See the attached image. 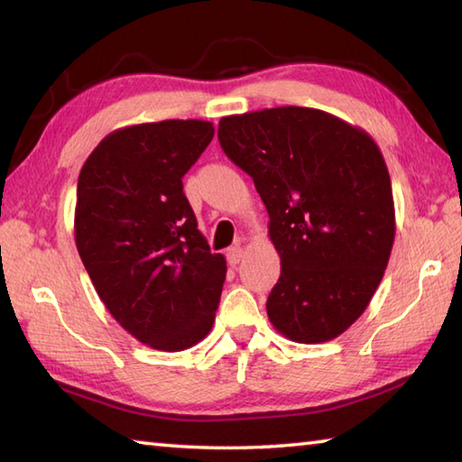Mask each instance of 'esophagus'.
Returning <instances> with one entry per match:
<instances>
[{
    "mask_svg": "<svg viewBox=\"0 0 462 462\" xmlns=\"http://www.w3.org/2000/svg\"><path fill=\"white\" fill-rule=\"evenodd\" d=\"M241 257H243V247L241 245H233V247H229L227 249V261H229V265H237L239 261H241Z\"/></svg>",
    "mask_w": 462,
    "mask_h": 462,
    "instance_id": "34e87169",
    "label": "esophagus"
}]
</instances>
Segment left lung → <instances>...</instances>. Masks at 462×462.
I'll return each mask as SVG.
<instances>
[{
  "instance_id": "8db88e82",
  "label": "left lung",
  "mask_w": 462,
  "mask_h": 462,
  "mask_svg": "<svg viewBox=\"0 0 462 462\" xmlns=\"http://www.w3.org/2000/svg\"><path fill=\"white\" fill-rule=\"evenodd\" d=\"M219 143L269 213L282 259L269 321L300 344L337 337L368 308L394 243L393 185L376 143L301 106L225 116Z\"/></svg>"
}]
</instances>
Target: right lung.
<instances>
[{"label":"right lung","instance_id":"right-lung-1","mask_svg":"<svg viewBox=\"0 0 462 462\" xmlns=\"http://www.w3.org/2000/svg\"><path fill=\"white\" fill-rule=\"evenodd\" d=\"M213 134L205 120L120 128L78 177V254L112 318L154 350L201 342L219 308L227 265L211 254L182 193V177Z\"/></svg>","mask_w":462,"mask_h":462}]
</instances>
